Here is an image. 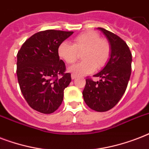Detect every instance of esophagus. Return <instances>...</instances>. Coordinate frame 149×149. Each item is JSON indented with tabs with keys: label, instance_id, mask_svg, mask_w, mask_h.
<instances>
[{
	"label": "esophagus",
	"instance_id": "1",
	"mask_svg": "<svg viewBox=\"0 0 149 149\" xmlns=\"http://www.w3.org/2000/svg\"><path fill=\"white\" fill-rule=\"evenodd\" d=\"M76 77H77V75H75V74H72V75H71V78H72V79H76Z\"/></svg>",
	"mask_w": 149,
	"mask_h": 149
}]
</instances>
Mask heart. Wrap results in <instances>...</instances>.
<instances>
[{
  "label": "heart",
  "mask_w": 149,
  "mask_h": 149,
  "mask_svg": "<svg viewBox=\"0 0 149 149\" xmlns=\"http://www.w3.org/2000/svg\"><path fill=\"white\" fill-rule=\"evenodd\" d=\"M83 53L84 62L69 69L75 75H86L93 72L95 67L101 68L106 65L111 56V45L101 38L97 32L87 31L76 36L72 45L63 42L58 45V54L67 64H72Z\"/></svg>",
  "instance_id": "obj_1"
}]
</instances>
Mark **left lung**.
I'll list each match as a JSON object with an SVG mask.
<instances>
[{
    "instance_id": "left-lung-1",
    "label": "left lung",
    "mask_w": 149,
    "mask_h": 149,
    "mask_svg": "<svg viewBox=\"0 0 149 149\" xmlns=\"http://www.w3.org/2000/svg\"><path fill=\"white\" fill-rule=\"evenodd\" d=\"M97 29L111 45V56L104 69L94 75L100 78L99 81L86 79L83 96L90 108L104 112L113 108L125 93L132 72V56L126 42L119 36L102 28Z\"/></svg>"
}]
</instances>
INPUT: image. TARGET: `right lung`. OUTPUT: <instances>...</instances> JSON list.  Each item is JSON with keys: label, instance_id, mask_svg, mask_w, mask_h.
I'll return each mask as SVG.
<instances>
[{"label": "right lung", "instance_id": "add662e5", "mask_svg": "<svg viewBox=\"0 0 149 149\" xmlns=\"http://www.w3.org/2000/svg\"><path fill=\"white\" fill-rule=\"evenodd\" d=\"M72 33L39 31L27 39L17 52L20 89L29 106L40 113H53L58 108L64 90L71 82V74L65 73V63L59 59L58 47Z\"/></svg>", "mask_w": 149, "mask_h": 149}]
</instances>
